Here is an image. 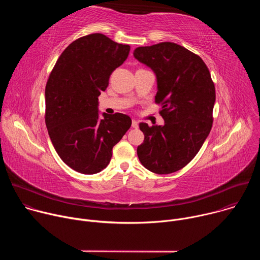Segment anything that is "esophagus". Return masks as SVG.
I'll return each mask as SVG.
<instances>
[{
    "mask_svg": "<svg viewBox=\"0 0 260 260\" xmlns=\"http://www.w3.org/2000/svg\"><path fill=\"white\" fill-rule=\"evenodd\" d=\"M132 126H133L134 128H138V126H139L138 121H137V120H133V121H132Z\"/></svg>",
    "mask_w": 260,
    "mask_h": 260,
    "instance_id": "esophagus-1",
    "label": "esophagus"
}]
</instances>
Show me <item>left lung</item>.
<instances>
[{
    "label": "left lung",
    "instance_id": "8db88e82",
    "mask_svg": "<svg viewBox=\"0 0 260 260\" xmlns=\"http://www.w3.org/2000/svg\"><path fill=\"white\" fill-rule=\"evenodd\" d=\"M135 57L150 67L157 78L155 104L165 125L140 123L144 142L138 146L141 164L166 175L188 165L213 125L215 85L204 60L173 42L138 47Z\"/></svg>",
    "mask_w": 260,
    "mask_h": 260
}]
</instances>
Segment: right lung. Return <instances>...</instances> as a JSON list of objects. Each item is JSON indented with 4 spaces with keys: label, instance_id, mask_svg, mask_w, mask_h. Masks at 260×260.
<instances>
[{
    "label": "right lung",
    "instance_id": "1",
    "mask_svg": "<svg viewBox=\"0 0 260 260\" xmlns=\"http://www.w3.org/2000/svg\"><path fill=\"white\" fill-rule=\"evenodd\" d=\"M129 45L103 34L73 41L59 55L45 87V123L61 160L85 175L100 173L110 162L113 147L132 125L122 113L103 114L98 96L112 72L127 58Z\"/></svg>",
    "mask_w": 260,
    "mask_h": 260
}]
</instances>
